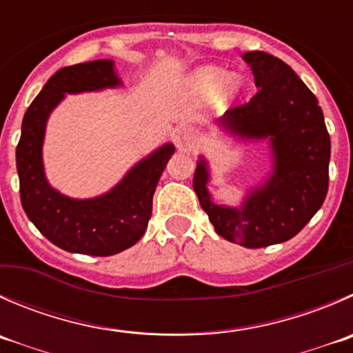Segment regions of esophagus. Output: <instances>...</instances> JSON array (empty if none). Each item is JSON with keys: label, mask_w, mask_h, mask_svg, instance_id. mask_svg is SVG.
<instances>
[{"label": "esophagus", "mask_w": 353, "mask_h": 353, "mask_svg": "<svg viewBox=\"0 0 353 353\" xmlns=\"http://www.w3.org/2000/svg\"><path fill=\"white\" fill-rule=\"evenodd\" d=\"M196 143H198L196 132H194L191 128H184L176 138L177 150H179V152H183V153H188V152H191V150H194Z\"/></svg>", "instance_id": "34e87169"}]
</instances>
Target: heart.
Returning a JSON list of instances; mask_svg holds the SVG:
<instances>
[{
    "label": "heart",
    "mask_w": 353,
    "mask_h": 353,
    "mask_svg": "<svg viewBox=\"0 0 353 353\" xmlns=\"http://www.w3.org/2000/svg\"><path fill=\"white\" fill-rule=\"evenodd\" d=\"M239 85L238 75H225L217 67H201L188 79V93L196 101H207L217 94V100L225 103L238 94Z\"/></svg>",
    "instance_id": "obj_1"
}]
</instances>
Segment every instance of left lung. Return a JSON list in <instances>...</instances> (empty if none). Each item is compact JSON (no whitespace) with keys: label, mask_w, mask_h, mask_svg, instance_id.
I'll return each mask as SVG.
<instances>
[{"label":"left lung","mask_w":353,"mask_h":353,"mask_svg":"<svg viewBox=\"0 0 353 353\" xmlns=\"http://www.w3.org/2000/svg\"><path fill=\"white\" fill-rule=\"evenodd\" d=\"M255 97L231 108L217 128L236 141H268L272 170L246 190L239 207L219 205L208 191L210 167L200 155L193 190L217 234L246 248L278 245L299 234L327 193L331 141L319 101L290 65L263 51H248Z\"/></svg>","instance_id":"left-lung-1"}]
</instances>
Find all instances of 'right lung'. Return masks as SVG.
Instances as JSON below:
<instances>
[{"mask_svg":"<svg viewBox=\"0 0 353 353\" xmlns=\"http://www.w3.org/2000/svg\"><path fill=\"white\" fill-rule=\"evenodd\" d=\"M114 60H94L54 72L27 108L17 146L20 201L27 217L53 245L70 253L108 256L141 239L152 217L153 193L176 148L165 143L131 167L107 193L70 198L44 174L43 143L51 112L65 94L121 88Z\"/></svg>","mask_w":353,"mask_h":353,"instance_id":"right-lung-1","label":"right lung"}]
</instances>
